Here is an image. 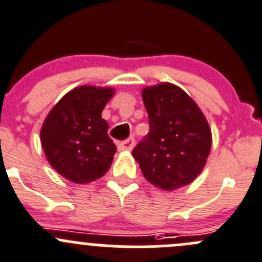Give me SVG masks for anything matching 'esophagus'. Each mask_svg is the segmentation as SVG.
I'll return each mask as SVG.
<instances>
[{
    "label": "esophagus",
    "mask_w": 262,
    "mask_h": 262,
    "mask_svg": "<svg viewBox=\"0 0 262 262\" xmlns=\"http://www.w3.org/2000/svg\"><path fill=\"white\" fill-rule=\"evenodd\" d=\"M134 144H136V139L128 138V139H125V141L120 142V143L118 144V149L119 150H132V149H133Z\"/></svg>",
    "instance_id": "34e87169"
}]
</instances>
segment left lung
<instances>
[{
    "instance_id": "left-lung-1",
    "label": "left lung",
    "mask_w": 262,
    "mask_h": 262,
    "mask_svg": "<svg viewBox=\"0 0 262 262\" xmlns=\"http://www.w3.org/2000/svg\"><path fill=\"white\" fill-rule=\"evenodd\" d=\"M142 97L149 132L132 150L142 173L163 190L190 184L202 172L212 147L207 119L175 84L147 87Z\"/></svg>"
}]
</instances>
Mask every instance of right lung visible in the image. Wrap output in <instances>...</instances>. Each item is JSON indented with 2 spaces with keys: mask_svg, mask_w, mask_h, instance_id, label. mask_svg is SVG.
<instances>
[{
  "mask_svg": "<svg viewBox=\"0 0 262 262\" xmlns=\"http://www.w3.org/2000/svg\"><path fill=\"white\" fill-rule=\"evenodd\" d=\"M114 90L81 86L68 92L50 110L40 132L41 146L52 167L76 184L106 173L116 146L101 118Z\"/></svg>",
  "mask_w": 262,
  "mask_h": 262,
  "instance_id": "1",
  "label": "right lung"
}]
</instances>
